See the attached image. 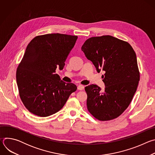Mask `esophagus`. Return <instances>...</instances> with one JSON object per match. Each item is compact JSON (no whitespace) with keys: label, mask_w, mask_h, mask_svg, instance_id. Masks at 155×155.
<instances>
[{"label":"esophagus","mask_w":155,"mask_h":155,"mask_svg":"<svg viewBox=\"0 0 155 155\" xmlns=\"http://www.w3.org/2000/svg\"><path fill=\"white\" fill-rule=\"evenodd\" d=\"M84 88V86H83V85H81V84H79V85H78V86H77V89H78V90H83Z\"/></svg>","instance_id":"obj_1"}]
</instances>
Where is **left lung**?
Returning a JSON list of instances; mask_svg holds the SVG:
<instances>
[{
  "mask_svg": "<svg viewBox=\"0 0 155 155\" xmlns=\"http://www.w3.org/2000/svg\"><path fill=\"white\" fill-rule=\"evenodd\" d=\"M81 50L98 73L105 72L104 91L96 84L85 87L88 111L100 121L118 117L130 104L140 80L135 51L129 43L111 35L88 38Z\"/></svg>",
  "mask_w": 155,
  "mask_h": 155,
  "instance_id": "8db88e82",
  "label": "left lung"
}]
</instances>
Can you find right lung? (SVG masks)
Wrapping results in <instances>:
<instances>
[{
    "label": "right lung",
    "instance_id": "obj_1",
    "mask_svg": "<svg viewBox=\"0 0 155 155\" xmlns=\"http://www.w3.org/2000/svg\"><path fill=\"white\" fill-rule=\"evenodd\" d=\"M78 37L61 34L37 36L28 44L16 71L20 98L32 114L41 117L60 110L77 87L55 74L62 70Z\"/></svg>",
    "mask_w": 155,
    "mask_h": 155
}]
</instances>
